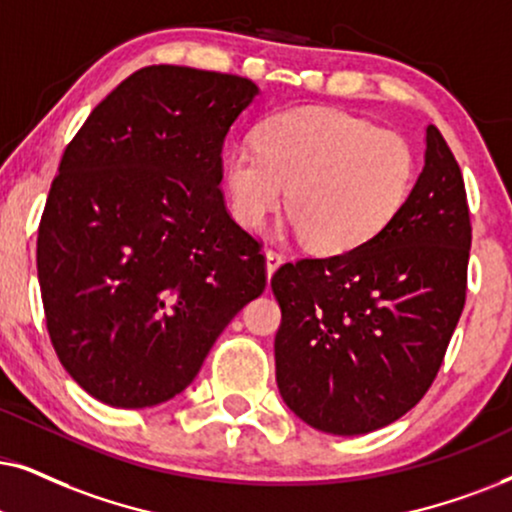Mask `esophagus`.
Returning <instances> with one entry per match:
<instances>
[{"label":"esophagus","mask_w":512,"mask_h":512,"mask_svg":"<svg viewBox=\"0 0 512 512\" xmlns=\"http://www.w3.org/2000/svg\"><path fill=\"white\" fill-rule=\"evenodd\" d=\"M264 257H267V276L271 278V276H274V271L283 264V255H281V252H276V250H267V252H264Z\"/></svg>","instance_id":"34e87169"}]
</instances>
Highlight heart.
Here are the masks:
<instances>
[{
    "label": "heart",
    "instance_id": "heart-1",
    "mask_svg": "<svg viewBox=\"0 0 512 512\" xmlns=\"http://www.w3.org/2000/svg\"><path fill=\"white\" fill-rule=\"evenodd\" d=\"M416 153L392 129L333 108H293L257 127L255 146L226 155L231 215L257 229L286 193L290 229L321 255L373 241L409 200Z\"/></svg>",
    "mask_w": 512,
    "mask_h": 512
}]
</instances>
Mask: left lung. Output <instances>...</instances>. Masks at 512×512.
<instances>
[{
	"mask_svg": "<svg viewBox=\"0 0 512 512\" xmlns=\"http://www.w3.org/2000/svg\"><path fill=\"white\" fill-rule=\"evenodd\" d=\"M472 226L454 153L425 129L406 205L345 255L288 262L271 278L281 328L276 385L288 409L331 435H366L430 390L465 304Z\"/></svg>",
	"mask_w": 512,
	"mask_h": 512,
	"instance_id": "obj_1",
	"label": "left lung"
}]
</instances>
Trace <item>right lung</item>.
<instances>
[{"label":"right lung","mask_w":512,"mask_h":512,"mask_svg":"<svg viewBox=\"0 0 512 512\" xmlns=\"http://www.w3.org/2000/svg\"><path fill=\"white\" fill-rule=\"evenodd\" d=\"M260 94L238 75L148 66L70 141L37 236L51 345L118 409L177 397L267 286L260 243L226 212L222 146Z\"/></svg>","instance_id":"right-lung-1"}]
</instances>
